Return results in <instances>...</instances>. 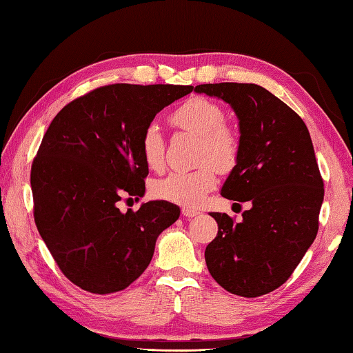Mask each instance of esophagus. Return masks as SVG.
Listing matches in <instances>:
<instances>
[{"label":"esophagus","mask_w":353,"mask_h":353,"mask_svg":"<svg viewBox=\"0 0 353 353\" xmlns=\"http://www.w3.org/2000/svg\"><path fill=\"white\" fill-rule=\"evenodd\" d=\"M182 214L185 215V217L190 219V217H196L199 212L196 209H192V208H182Z\"/></svg>","instance_id":"obj_1"}]
</instances>
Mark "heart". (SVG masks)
<instances>
[{
	"instance_id": "obj_1",
	"label": "heart",
	"mask_w": 353,
	"mask_h": 353,
	"mask_svg": "<svg viewBox=\"0 0 353 353\" xmlns=\"http://www.w3.org/2000/svg\"><path fill=\"white\" fill-rule=\"evenodd\" d=\"M171 123L177 128L199 136L198 161L192 171H172L152 185L157 198L196 208L209 192L217 185L220 171L228 172L238 165L241 157V139L227 123V112L219 103L204 97H193L183 101L171 114ZM141 155L147 168L160 171L165 165V141L159 126L149 125L141 138Z\"/></svg>"
}]
</instances>
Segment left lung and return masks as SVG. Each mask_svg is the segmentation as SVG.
<instances>
[{"instance_id":"obj_1","label":"left lung","mask_w":353,"mask_h":353,"mask_svg":"<svg viewBox=\"0 0 353 353\" xmlns=\"http://www.w3.org/2000/svg\"><path fill=\"white\" fill-rule=\"evenodd\" d=\"M194 92L222 98L239 119L241 157L222 196L250 201L243 220L212 212L219 233L204 252L225 290L256 298L288 281L314 243L323 179L303 119L256 83H201Z\"/></svg>"}]
</instances>
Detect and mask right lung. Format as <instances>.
I'll return each instance as SVG.
<instances>
[{"mask_svg":"<svg viewBox=\"0 0 353 353\" xmlns=\"http://www.w3.org/2000/svg\"><path fill=\"white\" fill-rule=\"evenodd\" d=\"M192 90L103 85L68 103L47 128L31 165L34 223L60 271L82 290H125L149 266L159 234L179 219L181 209L168 201L126 212L117 203L145 192L144 130Z\"/></svg>","mask_w":353,"mask_h":353,"instance_id":"add662e5","label":"right lung"}]
</instances>
